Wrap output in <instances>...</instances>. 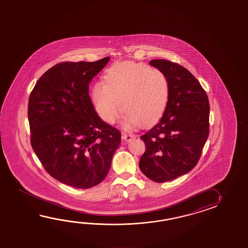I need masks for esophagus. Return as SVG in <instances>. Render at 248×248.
<instances>
[{"label":"esophagus","instance_id":"esophagus-1","mask_svg":"<svg viewBox=\"0 0 248 248\" xmlns=\"http://www.w3.org/2000/svg\"><path fill=\"white\" fill-rule=\"evenodd\" d=\"M136 137L135 135L133 134H127V133H122V139L126 142H130L132 139H134Z\"/></svg>","mask_w":248,"mask_h":248}]
</instances>
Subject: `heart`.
Here are the masks:
<instances>
[{
    "label": "heart",
    "instance_id": "obj_1",
    "mask_svg": "<svg viewBox=\"0 0 248 248\" xmlns=\"http://www.w3.org/2000/svg\"><path fill=\"white\" fill-rule=\"evenodd\" d=\"M104 81L93 84L91 97L97 114L109 124L122 116V107L126 127L149 126L166 111L169 79L158 69L135 62L116 63L106 70Z\"/></svg>",
    "mask_w": 248,
    "mask_h": 248
}]
</instances>
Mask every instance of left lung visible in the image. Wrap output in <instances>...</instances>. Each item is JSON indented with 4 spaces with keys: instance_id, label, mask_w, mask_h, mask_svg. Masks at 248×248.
Instances as JSON below:
<instances>
[{
    "instance_id": "left-lung-1",
    "label": "left lung",
    "mask_w": 248,
    "mask_h": 248,
    "mask_svg": "<svg viewBox=\"0 0 248 248\" xmlns=\"http://www.w3.org/2000/svg\"><path fill=\"white\" fill-rule=\"evenodd\" d=\"M150 64L169 79V100L157 124L140 137L145 152L139 168L149 179L164 183L187 174L201 158L209 135V101L187 69L165 59Z\"/></svg>"
}]
</instances>
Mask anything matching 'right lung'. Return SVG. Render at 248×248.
<instances>
[{"label":"right lung","mask_w":248,"mask_h":248,"mask_svg":"<svg viewBox=\"0 0 248 248\" xmlns=\"http://www.w3.org/2000/svg\"><path fill=\"white\" fill-rule=\"evenodd\" d=\"M109 59L58 63L29 96L32 150L53 178L74 188L100 184L122 141L121 132L98 116L89 94L91 79Z\"/></svg>","instance_id":"1"}]
</instances>
